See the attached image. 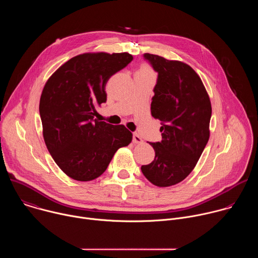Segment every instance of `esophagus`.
Masks as SVG:
<instances>
[{
  "label": "esophagus",
  "mask_w": 258,
  "mask_h": 258,
  "mask_svg": "<svg viewBox=\"0 0 258 258\" xmlns=\"http://www.w3.org/2000/svg\"><path fill=\"white\" fill-rule=\"evenodd\" d=\"M133 142H134L135 144H141V143L143 142V140H142V138H141L138 134H134V136H133Z\"/></svg>",
  "instance_id": "esophagus-1"
}]
</instances>
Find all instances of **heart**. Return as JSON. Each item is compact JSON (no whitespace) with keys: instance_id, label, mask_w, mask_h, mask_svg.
I'll list each match as a JSON object with an SVG mask.
<instances>
[{"instance_id":"heart-1","label":"heart","mask_w":258,"mask_h":258,"mask_svg":"<svg viewBox=\"0 0 258 258\" xmlns=\"http://www.w3.org/2000/svg\"><path fill=\"white\" fill-rule=\"evenodd\" d=\"M138 72H143V73H150V75H153L152 69L148 64H142L138 70Z\"/></svg>"}]
</instances>
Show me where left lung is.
I'll list each match as a JSON object with an SVG mask.
<instances>
[{"mask_svg": "<svg viewBox=\"0 0 258 258\" xmlns=\"http://www.w3.org/2000/svg\"><path fill=\"white\" fill-rule=\"evenodd\" d=\"M158 72L151 115L161 121V142L149 143L154 160L141 169L154 186L170 187L196 166L209 140L211 102L197 72L187 63L146 53Z\"/></svg>", "mask_w": 258, "mask_h": 258, "instance_id": "left-lung-1", "label": "left lung"}]
</instances>
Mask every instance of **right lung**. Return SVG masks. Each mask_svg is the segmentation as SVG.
Segmentation results:
<instances>
[{
	"label": "right lung",
	"mask_w": 258,
	"mask_h": 258,
	"mask_svg": "<svg viewBox=\"0 0 258 258\" xmlns=\"http://www.w3.org/2000/svg\"><path fill=\"white\" fill-rule=\"evenodd\" d=\"M127 52L84 53L62 64L48 79L40 99L43 137L59 168L69 177H99L115 152L132 143L123 125L94 118L106 102L108 80L131 61Z\"/></svg>",
	"instance_id": "add662e5"
}]
</instances>
